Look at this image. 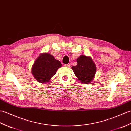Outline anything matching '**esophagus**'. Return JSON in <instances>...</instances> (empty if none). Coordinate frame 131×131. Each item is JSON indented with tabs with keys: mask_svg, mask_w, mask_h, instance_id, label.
Returning <instances> with one entry per match:
<instances>
[{
	"mask_svg": "<svg viewBox=\"0 0 131 131\" xmlns=\"http://www.w3.org/2000/svg\"><path fill=\"white\" fill-rule=\"evenodd\" d=\"M64 66H65V67H71L70 64H65Z\"/></svg>",
	"mask_w": 131,
	"mask_h": 131,
	"instance_id": "34e87169",
	"label": "esophagus"
}]
</instances>
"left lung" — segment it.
Wrapping results in <instances>:
<instances>
[{"mask_svg": "<svg viewBox=\"0 0 131 131\" xmlns=\"http://www.w3.org/2000/svg\"><path fill=\"white\" fill-rule=\"evenodd\" d=\"M77 65L73 66L74 74L80 82L88 84L94 79L96 72V67L90 57L80 56L77 59Z\"/></svg>", "mask_w": 131, "mask_h": 131, "instance_id": "8db88e82", "label": "left lung"}]
</instances>
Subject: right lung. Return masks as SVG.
Segmentation results:
<instances>
[{
  "instance_id": "obj_1",
  "label": "right lung",
  "mask_w": 131,
  "mask_h": 131,
  "mask_svg": "<svg viewBox=\"0 0 131 131\" xmlns=\"http://www.w3.org/2000/svg\"><path fill=\"white\" fill-rule=\"evenodd\" d=\"M61 66L62 64L55 59L54 56L48 53H43L34 62L32 73L39 82H48Z\"/></svg>"
}]
</instances>
